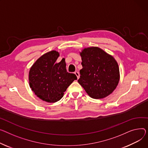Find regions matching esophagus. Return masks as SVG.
Returning a JSON list of instances; mask_svg holds the SVG:
<instances>
[{
	"instance_id": "34e87169",
	"label": "esophagus",
	"mask_w": 148,
	"mask_h": 148,
	"mask_svg": "<svg viewBox=\"0 0 148 148\" xmlns=\"http://www.w3.org/2000/svg\"><path fill=\"white\" fill-rule=\"evenodd\" d=\"M74 73H75V74L76 75V76H77V78L78 79V78H80V74H79V73H78V71H75Z\"/></svg>"
}]
</instances>
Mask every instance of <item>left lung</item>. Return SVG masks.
<instances>
[{
	"instance_id": "obj_1",
	"label": "left lung",
	"mask_w": 148,
	"mask_h": 148,
	"mask_svg": "<svg viewBox=\"0 0 148 148\" xmlns=\"http://www.w3.org/2000/svg\"><path fill=\"white\" fill-rule=\"evenodd\" d=\"M80 55L83 68L78 83L93 99H102L112 93L120 80L115 59L97 47L85 48Z\"/></svg>"
}]
</instances>
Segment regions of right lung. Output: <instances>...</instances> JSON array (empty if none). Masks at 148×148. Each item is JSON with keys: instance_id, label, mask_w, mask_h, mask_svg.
I'll return each instance as SVG.
<instances>
[{"instance_id": "right-lung-1", "label": "right lung", "mask_w": 148, "mask_h": 148, "mask_svg": "<svg viewBox=\"0 0 148 148\" xmlns=\"http://www.w3.org/2000/svg\"><path fill=\"white\" fill-rule=\"evenodd\" d=\"M59 53L47 52L38 58L29 73L32 91L42 100L54 103L62 97L68 87L77 79L75 74L66 71L65 59L56 63Z\"/></svg>"}]
</instances>
